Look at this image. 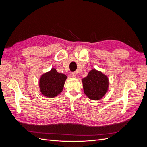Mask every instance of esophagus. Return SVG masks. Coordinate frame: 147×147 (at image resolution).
Masks as SVG:
<instances>
[{
	"label": "esophagus",
	"mask_w": 147,
	"mask_h": 147,
	"mask_svg": "<svg viewBox=\"0 0 147 147\" xmlns=\"http://www.w3.org/2000/svg\"><path fill=\"white\" fill-rule=\"evenodd\" d=\"M70 76L73 77V78H75L76 77V73L75 72H71L70 73Z\"/></svg>",
	"instance_id": "1"
}]
</instances>
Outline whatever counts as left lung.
<instances>
[{"label": "left lung", "mask_w": 147, "mask_h": 147, "mask_svg": "<svg viewBox=\"0 0 147 147\" xmlns=\"http://www.w3.org/2000/svg\"><path fill=\"white\" fill-rule=\"evenodd\" d=\"M82 82L84 94L92 100L100 99L108 90L107 77L95 69L91 70Z\"/></svg>", "instance_id": "left-lung-1"}]
</instances>
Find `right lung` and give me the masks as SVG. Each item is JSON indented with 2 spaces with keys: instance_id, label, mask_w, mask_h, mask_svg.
Listing matches in <instances>:
<instances>
[{
  "instance_id": "right-lung-1",
  "label": "right lung",
  "mask_w": 147,
  "mask_h": 147,
  "mask_svg": "<svg viewBox=\"0 0 147 147\" xmlns=\"http://www.w3.org/2000/svg\"><path fill=\"white\" fill-rule=\"evenodd\" d=\"M67 76L58 73L55 69L42 75L40 79L39 86L42 94L48 97L57 96L63 91Z\"/></svg>"
}]
</instances>
